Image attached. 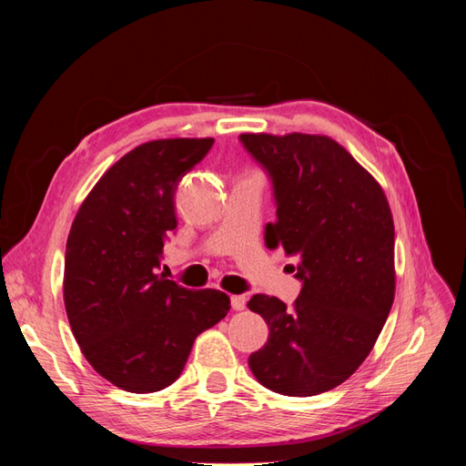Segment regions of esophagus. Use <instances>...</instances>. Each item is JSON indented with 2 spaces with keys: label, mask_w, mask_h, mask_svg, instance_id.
<instances>
[{
  "label": "esophagus",
  "mask_w": 466,
  "mask_h": 466,
  "mask_svg": "<svg viewBox=\"0 0 466 466\" xmlns=\"http://www.w3.org/2000/svg\"><path fill=\"white\" fill-rule=\"evenodd\" d=\"M231 307L235 309V311H243V309L247 307L245 295H231Z\"/></svg>",
  "instance_id": "1"
}]
</instances>
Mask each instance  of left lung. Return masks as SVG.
<instances>
[{
	"mask_svg": "<svg viewBox=\"0 0 466 466\" xmlns=\"http://www.w3.org/2000/svg\"><path fill=\"white\" fill-rule=\"evenodd\" d=\"M270 177L276 221L268 248L298 257L293 307L252 295L268 342L250 354L260 385L286 397L327 392L354 373L379 338L394 299V223L379 182L327 136L241 134Z\"/></svg>",
	"mask_w": 466,
	"mask_h": 466,
	"instance_id": "1",
	"label": "left lung"
}]
</instances>
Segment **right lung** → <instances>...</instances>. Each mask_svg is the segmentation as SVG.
<instances>
[{"mask_svg": "<svg viewBox=\"0 0 466 466\" xmlns=\"http://www.w3.org/2000/svg\"><path fill=\"white\" fill-rule=\"evenodd\" d=\"M214 139H155L112 165L81 204L66 245L64 303L91 368L128 392L180 377L196 336L229 311L218 289L159 274L175 229V192Z\"/></svg>", "mask_w": 466, "mask_h": 466, "instance_id": "add662e5", "label": "right lung"}]
</instances>
